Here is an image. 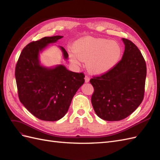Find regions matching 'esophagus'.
Listing matches in <instances>:
<instances>
[{
    "instance_id": "1",
    "label": "esophagus",
    "mask_w": 160,
    "mask_h": 160,
    "mask_svg": "<svg viewBox=\"0 0 160 160\" xmlns=\"http://www.w3.org/2000/svg\"><path fill=\"white\" fill-rule=\"evenodd\" d=\"M89 80H90L89 77V76H85V81L86 83H88V82L89 81Z\"/></svg>"
}]
</instances>
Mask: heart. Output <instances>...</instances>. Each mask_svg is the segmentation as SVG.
<instances>
[{
  "mask_svg": "<svg viewBox=\"0 0 160 160\" xmlns=\"http://www.w3.org/2000/svg\"><path fill=\"white\" fill-rule=\"evenodd\" d=\"M74 51L69 53L71 61L80 65L87 61L88 69L95 74L109 71L118 63L122 54V47L115 41L103 38L86 37L77 40L73 45Z\"/></svg>",
  "mask_w": 160,
  "mask_h": 160,
  "instance_id": "b5f03b06",
  "label": "heart"
}]
</instances>
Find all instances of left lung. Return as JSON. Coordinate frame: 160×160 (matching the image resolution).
I'll return each mask as SVG.
<instances>
[{
    "instance_id": "8db88e82",
    "label": "left lung",
    "mask_w": 160,
    "mask_h": 160,
    "mask_svg": "<svg viewBox=\"0 0 160 160\" xmlns=\"http://www.w3.org/2000/svg\"><path fill=\"white\" fill-rule=\"evenodd\" d=\"M123 57L112 69L90 79L94 92L91 103L98 117L106 121L126 118L142 103L147 68L144 58L133 42L123 38Z\"/></svg>"
}]
</instances>
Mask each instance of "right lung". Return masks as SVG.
Listing matches in <instances>:
<instances>
[{
	"mask_svg": "<svg viewBox=\"0 0 160 160\" xmlns=\"http://www.w3.org/2000/svg\"><path fill=\"white\" fill-rule=\"evenodd\" d=\"M62 36L45 37L22 49L15 67L19 100L38 119L54 122L67 113L77 91L85 82L83 72H72L63 65L48 69L39 64L38 53ZM65 59L69 57L61 47Z\"/></svg>",
	"mask_w": 160,
	"mask_h": 160,
	"instance_id": "obj_1",
	"label": "right lung"
}]
</instances>
